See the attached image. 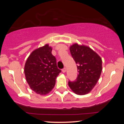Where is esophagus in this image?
Wrapping results in <instances>:
<instances>
[{
  "label": "esophagus",
  "instance_id": "34e87169",
  "mask_svg": "<svg viewBox=\"0 0 124 124\" xmlns=\"http://www.w3.org/2000/svg\"><path fill=\"white\" fill-rule=\"evenodd\" d=\"M66 71H67V69H66V68H63V69L62 70V72H63V73H64V72H66Z\"/></svg>",
  "mask_w": 124,
  "mask_h": 124
}]
</instances>
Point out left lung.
I'll return each instance as SVG.
<instances>
[{
  "label": "left lung",
  "mask_w": 124,
  "mask_h": 124,
  "mask_svg": "<svg viewBox=\"0 0 124 124\" xmlns=\"http://www.w3.org/2000/svg\"><path fill=\"white\" fill-rule=\"evenodd\" d=\"M70 53L77 63L78 74L68 85L75 93L80 95L89 93L96 85L102 71L101 57L88 46L75 43L70 46Z\"/></svg>",
  "instance_id": "obj_1"
}]
</instances>
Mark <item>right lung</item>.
I'll use <instances>...</instances> for the list:
<instances>
[{"mask_svg": "<svg viewBox=\"0 0 124 124\" xmlns=\"http://www.w3.org/2000/svg\"><path fill=\"white\" fill-rule=\"evenodd\" d=\"M52 51V48L47 44L33 50L25 63L24 71L27 83L32 91L42 95L53 89L61 72Z\"/></svg>", "mask_w": 124, "mask_h": 124, "instance_id": "1", "label": "right lung"}]
</instances>
